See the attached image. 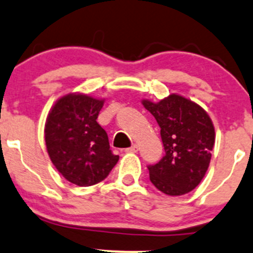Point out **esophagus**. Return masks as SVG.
Instances as JSON below:
<instances>
[{"label": "esophagus", "mask_w": 253, "mask_h": 253, "mask_svg": "<svg viewBox=\"0 0 253 253\" xmlns=\"http://www.w3.org/2000/svg\"><path fill=\"white\" fill-rule=\"evenodd\" d=\"M137 150H139V146H137L136 144H132L131 146L127 147L126 151V152H137Z\"/></svg>", "instance_id": "34e87169"}]
</instances>
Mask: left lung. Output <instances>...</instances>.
Instances as JSON below:
<instances>
[{
	"label": "left lung",
	"mask_w": 253,
	"mask_h": 253,
	"mask_svg": "<svg viewBox=\"0 0 253 253\" xmlns=\"http://www.w3.org/2000/svg\"><path fill=\"white\" fill-rule=\"evenodd\" d=\"M145 108L161 127L165 155L149 165L150 181L167 196H183L193 191L208 169L215 142V130L207 112L178 94L159 103L144 99Z\"/></svg>",
	"instance_id": "1"
}]
</instances>
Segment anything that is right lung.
I'll use <instances>...</instances> for the list:
<instances>
[{
  "instance_id": "1",
  "label": "right lung",
  "mask_w": 253,
  "mask_h": 253,
  "mask_svg": "<svg viewBox=\"0 0 253 253\" xmlns=\"http://www.w3.org/2000/svg\"><path fill=\"white\" fill-rule=\"evenodd\" d=\"M103 103V99L70 93L47 114L44 130L47 154L57 171L76 186L103 181L119 160L109 149L106 130L97 123Z\"/></svg>"
}]
</instances>
